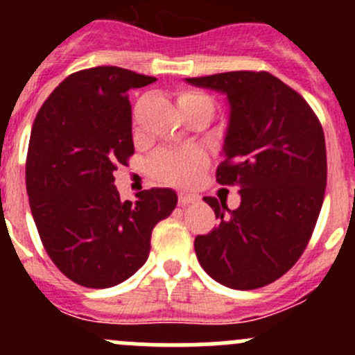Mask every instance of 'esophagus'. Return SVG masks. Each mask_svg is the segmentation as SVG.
<instances>
[{"instance_id":"obj_1","label":"esophagus","mask_w":355,"mask_h":355,"mask_svg":"<svg viewBox=\"0 0 355 355\" xmlns=\"http://www.w3.org/2000/svg\"><path fill=\"white\" fill-rule=\"evenodd\" d=\"M198 200H199V196L194 194V192H178V202H180L182 206L198 202Z\"/></svg>"}]
</instances>
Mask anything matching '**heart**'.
Returning a JSON list of instances; mask_svg holds the SVG:
<instances>
[{"instance_id": "obj_1", "label": "heart", "mask_w": 355, "mask_h": 355, "mask_svg": "<svg viewBox=\"0 0 355 355\" xmlns=\"http://www.w3.org/2000/svg\"><path fill=\"white\" fill-rule=\"evenodd\" d=\"M199 103L213 106V99L202 92L185 91L178 96L180 110ZM206 164L207 156L199 149H163L151 159V171L155 177L168 184L191 185Z\"/></svg>"}]
</instances>
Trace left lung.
I'll list each match as a JSON object with an SVG mask.
<instances>
[{
	"instance_id": "left-lung-1",
	"label": "left lung",
	"mask_w": 355,
	"mask_h": 355,
	"mask_svg": "<svg viewBox=\"0 0 355 355\" xmlns=\"http://www.w3.org/2000/svg\"><path fill=\"white\" fill-rule=\"evenodd\" d=\"M185 80L227 94L230 118L216 182L241 189L234 211L204 198L220 223L196 237L200 266L235 290L273 284L302 256L323 206V127L306 99L268 71Z\"/></svg>"
}]
</instances>
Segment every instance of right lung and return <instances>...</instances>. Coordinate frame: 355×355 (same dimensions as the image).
Wrapping results in <instances>:
<instances>
[{"label":"right lung","instance_id":"1","mask_svg":"<svg viewBox=\"0 0 355 355\" xmlns=\"http://www.w3.org/2000/svg\"><path fill=\"white\" fill-rule=\"evenodd\" d=\"M156 78L120 67L75 71L32 125L25 184L46 252L87 288H108L148 261L157 221L177 206L171 189L120 200L113 171L134 155L130 89Z\"/></svg>","mask_w":355,"mask_h":355}]
</instances>
